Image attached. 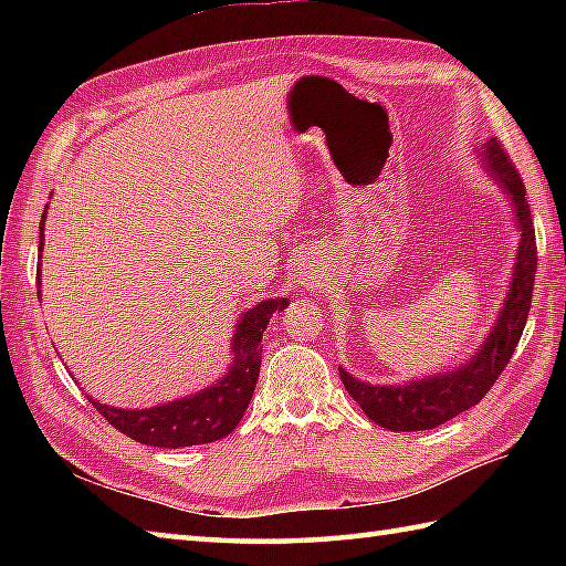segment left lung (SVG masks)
<instances>
[{
    "instance_id": "obj_1",
    "label": "left lung",
    "mask_w": 566,
    "mask_h": 566,
    "mask_svg": "<svg viewBox=\"0 0 566 566\" xmlns=\"http://www.w3.org/2000/svg\"><path fill=\"white\" fill-rule=\"evenodd\" d=\"M486 170L496 177V182L506 189L513 201L515 216L521 223V248L515 258L513 282L509 290V298L503 304L494 331L489 333L482 350L472 355V359L460 369H452L450 375L430 377L411 381L408 387H375V384L357 381L355 377L340 369V379L347 394L363 406V411L389 430H430L450 418L460 416L467 408L476 406L494 387L501 371L511 363L513 350L525 328L527 311L533 304V286L537 272V245H535V226L531 207L525 199V185L521 172L515 170L509 153L503 150L496 138L489 140L484 150Z\"/></svg>"
}]
</instances>
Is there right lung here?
<instances>
[{"label":"right lung","instance_id":"1","mask_svg":"<svg viewBox=\"0 0 566 566\" xmlns=\"http://www.w3.org/2000/svg\"><path fill=\"white\" fill-rule=\"evenodd\" d=\"M45 221V213L41 216ZM43 221L39 250L43 252ZM41 294V292H39ZM41 298V296H39ZM290 304V298H270L255 308H250L238 323L233 340V367L211 389H203L187 399L163 403L146 411H124V408L104 406L90 399L92 406L122 430L130 440L153 444V448H189V444H207L233 432L243 418L245 408L255 391L260 377L262 357V333L268 328L272 314Z\"/></svg>","mask_w":566,"mask_h":566}]
</instances>
